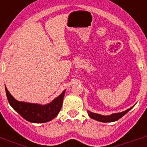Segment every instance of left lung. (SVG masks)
<instances>
[{
  "label": "left lung",
  "mask_w": 147,
  "mask_h": 147,
  "mask_svg": "<svg viewBox=\"0 0 147 147\" xmlns=\"http://www.w3.org/2000/svg\"><path fill=\"white\" fill-rule=\"evenodd\" d=\"M132 108L130 107L128 110H124L123 112L121 113H113L110 115H100V114H97V113H94L90 112L89 110H88V115H89L90 117L91 118V119H94V120L98 121L101 122H113V121H118L119 119H120L122 116H124L127 112H129V110Z\"/></svg>",
  "instance_id": "left-lung-1"
}]
</instances>
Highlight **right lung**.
<instances>
[{
  "label": "right lung",
  "mask_w": 147,
  "mask_h": 147,
  "mask_svg": "<svg viewBox=\"0 0 147 147\" xmlns=\"http://www.w3.org/2000/svg\"><path fill=\"white\" fill-rule=\"evenodd\" d=\"M5 90L8 101L11 107L23 119L32 123H45L54 119L62 108L63 98L65 93V90H64L51 103L42 105L19 102L10 94L6 87Z\"/></svg>",
  "instance_id": "add662e5"
}]
</instances>
